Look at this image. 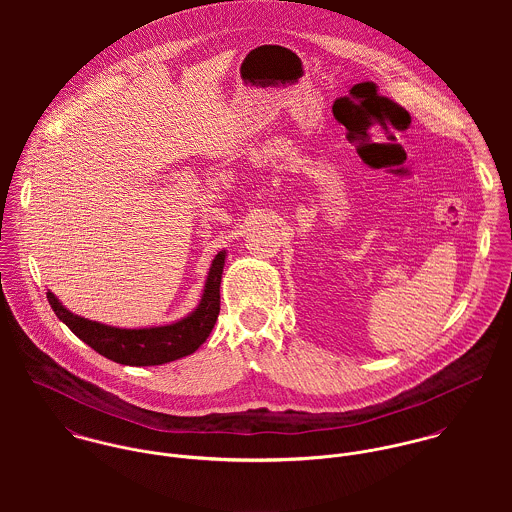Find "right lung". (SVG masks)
<instances>
[{
  "label": "right lung",
  "mask_w": 512,
  "mask_h": 512,
  "mask_svg": "<svg viewBox=\"0 0 512 512\" xmlns=\"http://www.w3.org/2000/svg\"><path fill=\"white\" fill-rule=\"evenodd\" d=\"M226 250L219 252L211 264L205 290L195 311L187 317L161 327L120 329L98 321L84 319L71 313L55 293L47 292V299L55 315L102 357L128 366L165 365L195 353L211 335L220 311V280Z\"/></svg>",
  "instance_id": "obj_1"
}]
</instances>
